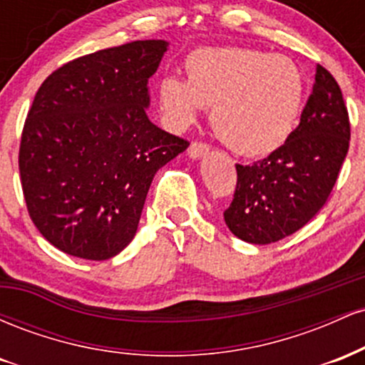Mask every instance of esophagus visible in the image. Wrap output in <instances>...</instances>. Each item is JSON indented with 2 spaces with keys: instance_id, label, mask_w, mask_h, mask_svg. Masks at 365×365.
Returning <instances> with one entry per match:
<instances>
[{
  "instance_id": "34e87169",
  "label": "esophagus",
  "mask_w": 365,
  "mask_h": 365,
  "mask_svg": "<svg viewBox=\"0 0 365 365\" xmlns=\"http://www.w3.org/2000/svg\"><path fill=\"white\" fill-rule=\"evenodd\" d=\"M207 153H209V144H206V142L194 140L190 144V148H188V156L194 158V159L206 156Z\"/></svg>"
}]
</instances>
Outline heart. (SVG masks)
<instances>
[{
	"label": "heart",
	"instance_id": "heart-1",
	"mask_svg": "<svg viewBox=\"0 0 365 365\" xmlns=\"http://www.w3.org/2000/svg\"><path fill=\"white\" fill-rule=\"evenodd\" d=\"M187 78H161L158 101L175 130L188 127L200 106L228 148L245 156H267L292 137L305 98L299 66L282 54L249 48H200L185 60Z\"/></svg>",
	"mask_w": 365,
	"mask_h": 365
}]
</instances>
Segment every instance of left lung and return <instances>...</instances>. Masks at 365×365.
<instances>
[{
    "label": "left lung",
    "instance_id": "1",
    "mask_svg": "<svg viewBox=\"0 0 365 365\" xmlns=\"http://www.w3.org/2000/svg\"><path fill=\"white\" fill-rule=\"evenodd\" d=\"M349 144L341 89L317 65L312 94L290 139L261 161L235 165V194L223 212L230 232L249 244L266 245L307 225L328 200Z\"/></svg>",
    "mask_w": 365,
    "mask_h": 365
}]
</instances>
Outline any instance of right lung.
<instances>
[{
    "mask_svg": "<svg viewBox=\"0 0 365 365\" xmlns=\"http://www.w3.org/2000/svg\"><path fill=\"white\" fill-rule=\"evenodd\" d=\"M168 43L133 41L77 58L41 83L19 170L29 216L49 244L106 261L135 237L156 171L188 148L148 118V81Z\"/></svg>",
    "mask_w": 365,
    "mask_h": 365,
    "instance_id": "obj_1",
    "label": "right lung"
}]
</instances>
